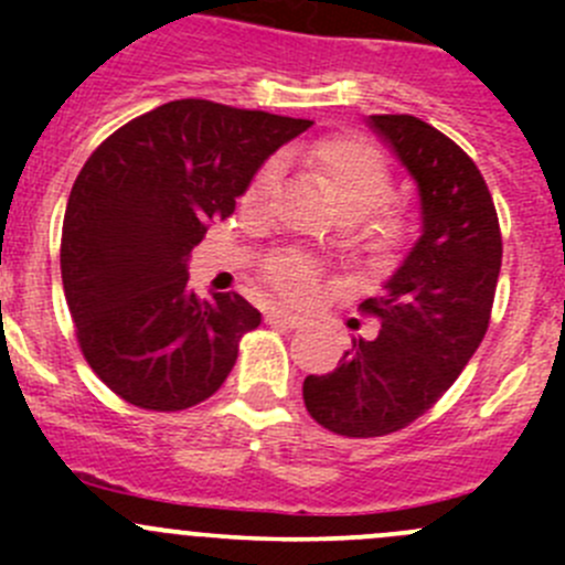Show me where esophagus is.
<instances>
[{"instance_id": "1", "label": "esophagus", "mask_w": 565, "mask_h": 565, "mask_svg": "<svg viewBox=\"0 0 565 565\" xmlns=\"http://www.w3.org/2000/svg\"><path fill=\"white\" fill-rule=\"evenodd\" d=\"M267 324H281V328H298V324H303V317L292 315V311H284V309H270L265 315Z\"/></svg>"}]
</instances>
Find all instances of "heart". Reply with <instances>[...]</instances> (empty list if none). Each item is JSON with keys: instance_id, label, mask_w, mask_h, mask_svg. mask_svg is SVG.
<instances>
[{"instance_id": "b5f03b06", "label": "heart", "mask_w": 565, "mask_h": 565, "mask_svg": "<svg viewBox=\"0 0 565 565\" xmlns=\"http://www.w3.org/2000/svg\"><path fill=\"white\" fill-rule=\"evenodd\" d=\"M311 167L328 182L335 204L347 221H361L363 235L374 246H393L402 235V213L391 204L393 174L383 152L363 136H335L319 141L309 152ZM281 180V161L270 158L250 177L243 204L256 213H265L276 196ZM262 278L281 298L292 303H306L317 298L322 287V267L300 250H276L262 265Z\"/></svg>"}]
</instances>
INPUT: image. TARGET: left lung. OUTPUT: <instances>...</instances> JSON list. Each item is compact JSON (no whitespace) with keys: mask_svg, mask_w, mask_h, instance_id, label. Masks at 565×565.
<instances>
[{"mask_svg":"<svg viewBox=\"0 0 565 565\" xmlns=\"http://www.w3.org/2000/svg\"><path fill=\"white\" fill-rule=\"evenodd\" d=\"M420 188L424 235L385 292L358 306L377 319L330 374H309L303 402L341 437H383L435 407L478 350L492 319L503 237L487 180L472 158L413 114H374Z\"/></svg>","mask_w":565,"mask_h":565,"instance_id":"8db88e82","label":"left lung"}]
</instances>
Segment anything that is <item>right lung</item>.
I'll return each mask as SVG.
<instances>
[{"label":"right lung","instance_id":"1","mask_svg":"<svg viewBox=\"0 0 565 565\" xmlns=\"http://www.w3.org/2000/svg\"><path fill=\"white\" fill-rule=\"evenodd\" d=\"M309 125L185 98L125 122L87 158L62 221V284L84 361L119 398L177 413L230 377L262 317L237 292L199 300L185 259Z\"/></svg>","mask_w":565,"mask_h":565}]
</instances>
